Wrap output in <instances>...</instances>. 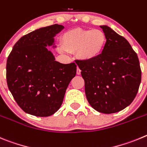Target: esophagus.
Listing matches in <instances>:
<instances>
[{"instance_id": "34e87169", "label": "esophagus", "mask_w": 147, "mask_h": 147, "mask_svg": "<svg viewBox=\"0 0 147 147\" xmlns=\"http://www.w3.org/2000/svg\"><path fill=\"white\" fill-rule=\"evenodd\" d=\"M80 72H81V71H80V68H79L78 67H77V75H80Z\"/></svg>"}]
</instances>
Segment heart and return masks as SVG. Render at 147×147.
I'll return each mask as SVG.
<instances>
[{
	"instance_id": "b5f03b06",
	"label": "heart",
	"mask_w": 147,
	"mask_h": 147,
	"mask_svg": "<svg viewBox=\"0 0 147 147\" xmlns=\"http://www.w3.org/2000/svg\"><path fill=\"white\" fill-rule=\"evenodd\" d=\"M107 43L106 35L99 29L78 28L67 31L61 37L62 48L69 53L77 51L83 61H92L99 57Z\"/></svg>"
}]
</instances>
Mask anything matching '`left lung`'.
I'll use <instances>...</instances> for the list:
<instances>
[{
  "label": "left lung",
  "instance_id": "obj_1",
  "mask_svg": "<svg viewBox=\"0 0 147 147\" xmlns=\"http://www.w3.org/2000/svg\"><path fill=\"white\" fill-rule=\"evenodd\" d=\"M100 28L107 37L101 55L75 62L85 82L88 103L98 112L109 114L131 104L139 88L141 70L137 53L127 40L108 26Z\"/></svg>",
  "mask_w": 147,
  "mask_h": 147
}]
</instances>
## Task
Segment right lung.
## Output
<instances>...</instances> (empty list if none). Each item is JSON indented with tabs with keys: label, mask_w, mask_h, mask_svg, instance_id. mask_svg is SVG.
I'll return each instance as SVG.
<instances>
[{
	"label": "right lung",
	"mask_w": 147,
	"mask_h": 147,
	"mask_svg": "<svg viewBox=\"0 0 147 147\" xmlns=\"http://www.w3.org/2000/svg\"><path fill=\"white\" fill-rule=\"evenodd\" d=\"M64 29L61 25L41 28L23 36L13 47L6 62L9 91L22 111L49 116L60 108L69 83L76 75L75 63L55 61L47 45Z\"/></svg>",
	"instance_id": "add662e5"
}]
</instances>
